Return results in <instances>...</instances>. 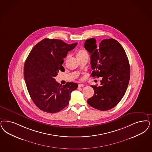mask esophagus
<instances>
[{
    "label": "esophagus",
    "instance_id": "1",
    "mask_svg": "<svg viewBox=\"0 0 152 152\" xmlns=\"http://www.w3.org/2000/svg\"><path fill=\"white\" fill-rule=\"evenodd\" d=\"M84 84H80L78 85V88H83V87H84Z\"/></svg>",
    "mask_w": 152,
    "mask_h": 152
}]
</instances>
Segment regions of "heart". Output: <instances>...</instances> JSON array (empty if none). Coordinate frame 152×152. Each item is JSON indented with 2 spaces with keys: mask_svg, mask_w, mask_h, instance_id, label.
I'll list each match as a JSON object with an SVG mask.
<instances>
[{
  "mask_svg": "<svg viewBox=\"0 0 152 152\" xmlns=\"http://www.w3.org/2000/svg\"><path fill=\"white\" fill-rule=\"evenodd\" d=\"M88 55V53L84 49H80L78 51V52L77 53V54H76V57L77 58L81 57H83L84 56H86Z\"/></svg>",
  "mask_w": 152,
  "mask_h": 152,
  "instance_id": "obj_1",
  "label": "heart"
}]
</instances>
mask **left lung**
I'll return each instance as SVG.
<instances>
[{"label": "left lung", "instance_id": "obj_1", "mask_svg": "<svg viewBox=\"0 0 152 152\" xmlns=\"http://www.w3.org/2000/svg\"><path fill=\"white\" fill-rule=\"evenodd\" d=\"M84 47L91 54V76L102 77L99 86L91 85L94 95L87 103L98 110H110L122 99L129 83L130 68L125 51L113 39L103 40L97 47L96 40L90 38Z\"/></svg>", "mask_w": 152, "mask_h": 152}]
</instances>
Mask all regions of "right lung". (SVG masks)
Masks as SVG:
<instances>
[{"instance_id":"add662e5","label":"right lung","mask_w":152,"mask_h":152,"mask_svg":"<svg viewBox=\"0 0 152 152\" xmlns=\"http://www.w3.org/2000/svg\"><path fill=\"white\" fill-rule=\"evenodd\" d=\"M77 44L44 39L32 49L27 58L24 79L31 98L40 110L54 113L68 105L71 94L78 85L70 82L62 86L54 77L59 71H64L63 58Z\"/></svg>"}]
</instances>
